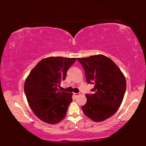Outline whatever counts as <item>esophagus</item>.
Returning a JSON list of instances; mask_svg holds the SVG:
<instances>
[{
  "instance_id": "esophagus-1",
  "label": "esophagus",
  "mask_w": 146,
  "mask_h": 146,
  "mask_svg": "<svg viewBox=\"0 0 146 146\" xmlns=\"http://www.w3.org/2000/svg\"><path fill=\"white\" fill-rule=\"evenodd\" d=\"M80 95V93H74V95H75V97H78V96H79Z\"/></svg>"
}]
</instances>
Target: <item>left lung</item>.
Returning <instances> with one entry per match:
<instances>
[{
	"mask_svg": "<svg viewBox=\"0 0 146 146\" xmlns=\"http://www.w3.org/2000/svg\"><path fill=\"white\" fill-rule=\"evenodd\" d=\"M83 66L87 82L94 84L93 94H87L82 106L84 114L95 122H102L117 111L126 90V81L120 68L103 55L78 58Z\"/></svg>",
	"mask_w": 146,
	"mask_h": 146,
	"instance_id": "1",
	"label": "left lung"
}]
</instances>
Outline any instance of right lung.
I'll return each instance as SVG.
<instances>
[{
    "instance_id": "add662e5",
    "label": "right lung",
    "mask_w": 146,
    "mask_h": 146,
    "mask_svg": "<svg viewBox=\"0 0 146 146\" xmlns=\"http://www.w3.org/2000/svg\"><path fill=\"white\" fill-rule=\"evenodd\" d=\"M76 58L50 56L41 60L29 73L24 93L34 114L43 122L56 124L65 118L72 93L60 91L68 69Z\"/></svg>"
}]
</instances>
